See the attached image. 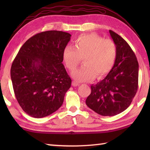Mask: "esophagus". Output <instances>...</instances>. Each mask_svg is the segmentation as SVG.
Returning <instances> with one entry per match:
<instances>
[{
  "mask_svg": "<svg viewBox=\"0 0 150 150\" xmlns=\"http://www.w3.org/2000/svg\"><path fill=\"white\" fill-rule=\"evenodd\" d=\"M72 85L73 86V87H77V86L79 85V83H77V81H73Z\"/></svg>",
  "mask_w": 150,
  "mask_h": 150,
  "instance_id": "esophagus-1",
  "label": "esophagus"
}]
</instances>
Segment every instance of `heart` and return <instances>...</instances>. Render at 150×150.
Here are the masks:
<instances>
[{
    "label": "heart",
    "mask_w": 150,
    "mask_h": 150,
    "mask_svg": "<svg viewBox=\"0 0 150 150\" xmlns=\"http://www.w3.org/2000/svg\"><path fill=\"white\" fill-rule=\"evenodd\" d=\"M117 56V48L111 40H105L95 34L81 35L76 40L75 47L67 46L63 59L68 69L75 70L83 59L85 65L73 73L77 81L101 79L110 71Z\"/></svg>",
    "instance_id": "obj_1"
}]
</instances>
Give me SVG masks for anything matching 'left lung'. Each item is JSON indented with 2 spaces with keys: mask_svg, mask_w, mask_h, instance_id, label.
<instances>
[{
  "mask_svg": "<svg viewBox=\"0 0 150 150\" xmlns=\"http://www.w3.org/2000/svg\"><path fill=\"white\" fill-rule=\"evenodd\" d=\"M109 32L117 48L115 65L103 80L91 86L86 105L98 115L111 116L130 105L138 91L139 65L128 43L115 32Z\"/></svg>",
  "mask_w": 150,
  "mask_h": 150,
  "instance_id": "obj_1",
  "label": "left lung"
}]
</instances>
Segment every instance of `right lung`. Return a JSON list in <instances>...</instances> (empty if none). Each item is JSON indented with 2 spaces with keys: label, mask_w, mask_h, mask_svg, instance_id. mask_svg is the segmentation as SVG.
Listing matches in <instances>:
<instances>
[{
  "label": "right lung",
  "mask_w": 150,
  "mask_h": 150,
  "mask_svg": "<svg viewBox=\"0 0 150 150\" xmlns=\"http://www.w3.org/2000/svg\"><path fill=\"white\" fill-rule=\"evenodd\" d=\"M71 35L50 30L36 34L20 48L11 66L15 96L25 112L45 117L58 110L71 85L63 52Z\"/></svg>",
  "instance_id": "add662e5"
}]
</instances>
